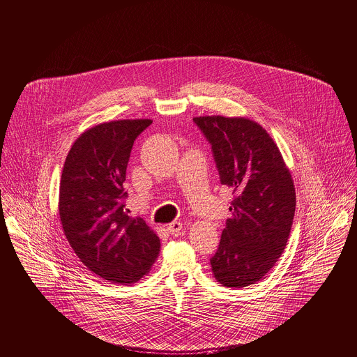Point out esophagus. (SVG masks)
<instances>
[{
	"instance_id": "obj_1",
	"label": "esophagus",
	"mask_w": 357,
	"mask_h": 357,
	"mask_svg": "<svg viewBox=\"0 0 357 357\" xmlns=\"http://www.w3.org/2000/svg\"><path fill=\"white\" fill-rule=\"evenodd\" d=\"M182 222H179V221H172V222H169L168 225H167V229H168V232L169 234H172V235H178L181 231H182Z\"/></svg>"
}]
</instances>
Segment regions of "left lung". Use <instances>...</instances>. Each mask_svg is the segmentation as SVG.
Here are the masks:
<instances>
[{"label": "left lung", "instance_id": "8db88e82", "mask_svg": "<svg viewBox=\"0 0 357 357\" xmlns=\"http://www.w3.org/2000/svg\"><path fill=\"white\" fill-rule=\"evenodd\" d=\"M211 144L220 182L235 195L217 252L215 280L243 289L259 282L283 254L296 210V189L269 133L248 117H193Z\"/></svg>", "mask_w": 357, "mask_h": 357}]
</instances>
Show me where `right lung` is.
Returning a JSON list of instances; mask_svg holds the SVG:
<instances>
[{
	"mask_svg": "<svg viewBox=\"0 0 357 357\" xmlns=\"http://www.w3.org/2000/svg\"><path fill=\"white\" fill-rule=\"evenodd\" d=\"M151 119H123L85 130L71 146L61 174L59 214L79 261L110 283L144 278L160 254V238L125 208L130 151Z\"/></svg>",
	"mask_w": 357,
	"mask_h": 357,
	"instance_id": "obj_1",
	"label": "right lung"
}]
</instances>
